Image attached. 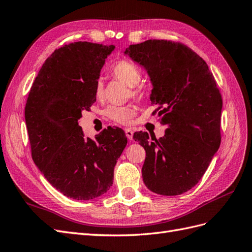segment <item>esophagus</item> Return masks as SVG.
<instances>
[{"mask_svg":"<svg viewBox=\"0 0 252 252\" xmlns=\"http://www.w3.org/2000/svg\"><path fill=\"white\" fill-rule=\"evenodd\" d=\"M125 133H126V136H127L128 140H132V138H133V131L131 130V129L125 128Z\"/></svg>","mask_w":252,"mask_h":252,"instance_id":"1","label":"esophagus"}]
</instances>
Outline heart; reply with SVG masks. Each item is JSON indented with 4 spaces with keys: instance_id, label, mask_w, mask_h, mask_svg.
Listing matches in <instances>:
<instances>
[{
    "instance_id": "heart-1",
    "label": "heart",
    "mask_w": 252,
    "mask_h": 252,
    "mask_svg": "<svg viewBox=\"0 0 252 252\" xmlns=\"http://www.w3.org/2000/svg\"><path fill=\"white\" fill-rule=\"evenodd\" d=\"M111 73L117 80L124 83L125 85L130 87V95L133 98H142L143 91L141 88L136 87L141 81L142 74L138 67L129 61H119L114 64L111 69ZM104 85L102 80H97L94 85V94L96 97H101L103 95ZM136 114L135 107L131 105L127 106H114L111 105L105 109V116L108 119L119 124L127 125L130 124L134 116Z\"/></svg>"
}]
</instances>
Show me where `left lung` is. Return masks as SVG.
Wrapping results in <instances>:
<instances>
[{
    "label": "left lung",
    "instance_id": "1",
    "mask_svg": "<svg viewBox=\"0 0 252 252\" xmlns=\"http://www.w3.org/2000/svg\"><path fill=\"white\" fill-rule=\"evenodd\" d=\"M125 55L150 77L152 112L167 125L163 138L133 139L146 151L143 181L152 192L179 195L194 187L207 170L220 144L222 95L208 65L186 45L148 40L130 45Z\"/></svg>",
    "mask_w": 252,
    "mask_h": 252
}]
</instances>
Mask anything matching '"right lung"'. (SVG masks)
<instances>
[{
	"label": "right lung",
	"mask_w": 252,
	"mask_h": 252,
	"mask_svg": "<svg viewBox=\"0 0 252 252\" xmlns=\"http://www.w3.org/2000/svg\"><path fill=\"white\" fill-rule=\"evenodd\" d=\"M113 45L74 42L56 49L30 88L25 121L32 157L50 184L73 200L107 192L127 144L121 128H107L95 141L84 138L79 120L95 102L94 85Z\"/></svg>",
	"instance_id": "obj_1"
}]
</instances>
